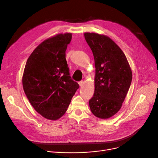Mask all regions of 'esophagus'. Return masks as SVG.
Listing matches in <instances>:
<instances>
[{
    "label": "esophagus",
    "mask_w": 158,
    "mask_h": 158,
    "mask_svg": "<svg viewBox=\"0 0 158 158\" xmlns=\"http://www.w3.org/2000/svg\"><path fill=\"white\" fill-rule=\"evenodd\" d=\"M84 83V82L83 81H80L78 82V84H79L80 86H82V85H83Z\"/></svg>",
    "instance_id": "obj_1"
}]
</instances>
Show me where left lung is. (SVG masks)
Listing matches in <instances>:
<instances>
[{
  "mask_svg": "<svg viewBox=\"0 0 158 158\" xmlns=\"http://www.w3.org/2000/svg\"><path fill=\"white\" fill-rule=\"evenodd\" d=\"M95 65L94 93L89 101L92 113L100 119L113 116L121 109L131 86L132 73L124 52L107 35L86 32Z\"/></svg>",
  "mask_w": 158,
  "mask_h": 158,
  "instance_id": "left-lung-1",
  "label": "left lung"
}]
</instances>
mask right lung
Wrapping results in <instances>:
<instances>
[{"label":"right lung","instance_id":"right-lung-1","mask_svg":"<svg viewBox=\"0 0 158 158\" xmlns=\"http://www.w3.org/2000/svg\"><path fill=\"white\" fill-rule=\"evenodd\" d=\"M72 33H59L45 40L29 56L22 85L35 110L49 120L60 118L68 108L79 85L72 80L65 51Z\"/></svg>","mask_w":158,"mask_h":158}]
</instances>
